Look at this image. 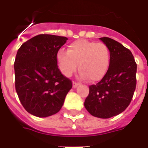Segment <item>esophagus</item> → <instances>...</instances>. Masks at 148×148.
<instances>
[{
  "mask_svg": "<svg viewBox=\"0 0 148 148\" xmlns=\"http://www.w3.org/2000/svg\"><path fill=\"white\" fill-rule=\"evenodd\" d=\"M78 84H79L77 83L76 82H73V87H74V88H75V87H78Z\"/></svg>",
  "mask_w": 148,
  "mask_h": 148,
  "instance_id": "obj_1",
  "label": "esophagus"
}]
</instances>
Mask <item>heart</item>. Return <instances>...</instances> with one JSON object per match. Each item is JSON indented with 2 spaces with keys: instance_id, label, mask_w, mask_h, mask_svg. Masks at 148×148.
<instances>
[{
  "instance_id": "1",
  "label": "heart",
  "mask_w": 148,
  "mask_h": 148,
  "mask_svg": "<svg viewBox=\"0 0 148 148\" xmlns=\"http://www.w3.org/2000/svg\"><path fill=\"white\" fill-rule=\"evenodd\" d=\"M57 59L65 76H71L78 64L81 78H90L92 82H96L101 80L108 72L110 53L108 46L103 43L80 39L68 46L67 52L60 50Z\"/></svg>"
}]
</instances>
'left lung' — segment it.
<instances>
[{
    "instance_id": "left-lung-1",
    "label": "left lung",
    "mask_w": 148,
    "mask_h": 148,
    "mask_svg": "<svg viewBox=\"0 0 148 148\" xmlns=\"http://www.w3.org/2000/svg\"><path fill=\"white\" fill-rule=\"evenodd\" d=\"M110 53L109 68L104 78L89 87L84 107L95 117L108 119L127 108L136 86L137 64L130 49L108 37L100 38Z\"/></svg>"
}]
</instances>
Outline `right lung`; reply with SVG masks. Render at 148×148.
Returning <instances> with one entry per match:
<instances>
[{
  "instance_id": "1",
  "label": "right lung",
  "mask_w": 148,
  "mask_h": 148,
  "mask_svg": "<svg viewBox=\"0 0 148 148\" xmlns=\"http://www.w3.org/2000/svg\"><path fill=\"white\" fill-rule=\"evenodd\" d=\"M67 38L40 34L23 43L14 63L15 90L30 114L47 117L62 108L72 81L63 75L57 54Z\"/></svg>"
}]
</instances>
